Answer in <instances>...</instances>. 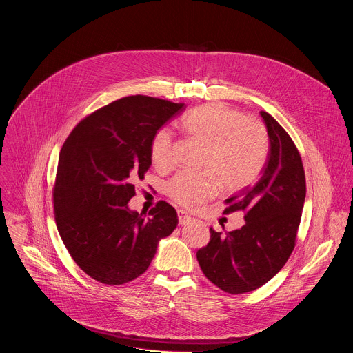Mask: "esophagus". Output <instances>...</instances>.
<instances>
[{"mask_svg":"<svg viewBox=\"0 0 353 353\" xmlns=\"http://www.w3.org/2000/svg\"><path fill=\"white\" fill-rule=\"evenodd\" d=\"M177 216H179V223H180L181 226L190 223L191 219H192V218H191L185 211H183V210H179V211H177Z\"/></svg>","mask_w":353,"mask_h":353,"instance_id":"obj_1","label":"esophagus"}]
</instances>
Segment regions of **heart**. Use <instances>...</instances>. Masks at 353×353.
I'll return each mask as SVG.
<instances>
[{"instance_id": "b5f03b06", "label": "heart", "mask_w": 353, "mask_h": 353, "mask_svg": "<svg viewBox=\"0 0 353 353\" xmlns=\"http://www.w3.org/2000/svg\"><path fill=\"white\" fill-rule=\"evenodd\" d=\"M181 125L190 138L205 145L199 166L204 173L181 172L166 184V194L176 204L192 208L214 198L219 184L225 191H237L261 173L270 138L260 120L244 117L239 110L215 102L188 112ZM149 154L158 170L165 172L176 165L170 130L159 128L154 134Z\"/></svg>"}]
</instances>
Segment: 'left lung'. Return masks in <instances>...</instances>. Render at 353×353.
I'll list each match as a JSON object with an SVG mask.
<instances>
[{"instance_id": "obj_1", "label": "left lung", "mask_w": 353, "mask_h": 353, "mask_svg": "<svg viewBox=\"0 0 353 353\" xmlns=\"http://www.w3.org/2000/svg\"><path fill=\"white\" fill-rule=\"evenodd\" d=\"M270 137L261 176L225 199L223 214L244 212L245 223L232 232L211 228L210 243L196 251L204 275L222 290L251 292L274 278L289 260L306 196V176L299 150L267 112H260Z\"/></svg>"}]
</instances>
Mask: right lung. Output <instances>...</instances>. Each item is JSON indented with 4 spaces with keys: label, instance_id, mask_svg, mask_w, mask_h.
I'll list each match as a JSON object with an SVG mask.
<instances>
[{
    "label": "right lung",
    "instance_id": "add662e5",
    "mask_svg": "<svg viewBox=\"0 0 353 353\" xmlns=\"http://www.w3.org/2000/svg\"><path fill=\"white\" fill-rule=\"evenodd\" d=\"M184 103L143 94L127 96L82 119L65 139L53 187L59 233L75 264L105 285L142 275L161 239L177 226L166 201L150 218L128 210L135 183L149 169L154 134Z\"/></svg>",
    "mask_w": 353,
    "mask_h": 353
}]
</instances>
